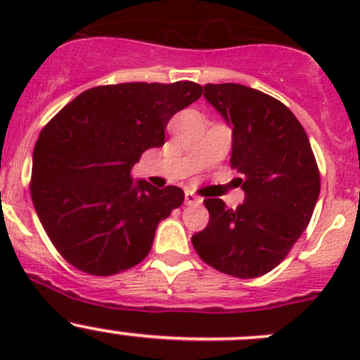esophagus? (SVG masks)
Returning <instances> with one entry per match:
<instances>
[{"instance_id": "obj_1", "label": "esophagus", "mask_w": 360, "mask_h": 360, "mask_svg": "<svg viewBox=\"0 0 360 360\" xmlns=\"http://www.w3.org/2000/svg\"><path fill=\"white\" fill-rule=\"evenodd\" d=\"M184 202H186V205H198V203H202V198L198 197V195H195L193 191H184Z\"/></svg>"}]
</instances>
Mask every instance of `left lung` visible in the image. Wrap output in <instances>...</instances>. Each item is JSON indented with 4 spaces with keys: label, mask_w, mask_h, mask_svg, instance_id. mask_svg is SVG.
Here are the masks:
<instances>
[{
    "label": "left lung",
    "mask_w": 360,
    "mask_h": 360,
    "mask_svg": "<svg viewBox=\"0 0 360 360\" xmlns=\"http://www.w3.org/2000/svg\"><path fill=\"white\" fill-rule=\"evenodd\" d=\"M207 103L231 129L230 163L245 198L228 209L203 200L210 217L191 237L216 270L254 278L274 270L307 230L321 193V176L307 132L288 106L238 83L203 86Z\"/></svg>",
    "instance_id": "obj_1"
}]
</instances>
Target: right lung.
Segmentation results:
<instances>
[{
	"label": "right lung",
	"instance_id": "right-lung-1",
	"mask_svg": "<svg viewBox=\"0 0 360 360\" xmlns=\"http://www.w3.org/2000/svg\"><path fill=\"white\" fill-rule=\"evenodd\" d=\"M200 96L193 82L96 86L41 130L32 151V203L72 266L108 277L148 256L160 221L184 193L134 181L130 170L144 151L163 146L169 120Z\"/></svg>",
	"mask_w": 360,
	"mask_h": 360
}]
</instances>
